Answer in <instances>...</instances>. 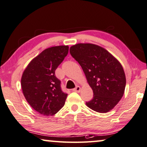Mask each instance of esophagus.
<instances>
[{"label": "esophagus", "mask_w": 147, "mask_h": 147, "mask_svg": "<svg viewBox=\"0 0 147 147\" xmlns=\"http://www.w3.org/2000/svg\"><path fill=\"white\" fill-rule=\"evenodd\" d=\"M80 87L79 86H76L75 88L73 89V91L74 92H79L80 91Z\"/></svg>", "instance_id": "34e87169"}]
</instances>
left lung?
Masks as SVG:
<instances>
[{"label": "left lung", "instance_id": "1", "mask_svg": "<svg viewBox=\"0 0 147 147\" xmlns=\"http://www.w3.org/2000/svg\"><path fill=\"white\" fill-rule=\"evenodd\" d=\"M70 53L82 67L93 90V98L86 106L99 113L113 109L123 96L126 85L119 61L104 47L92 43L74 45Z\"/></svg>", "mask_w": 147, "mask_h": 147}]
</instances>
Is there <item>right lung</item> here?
<instances>
[{
    "label": "right lung",
    "instance_id": "right-lung-1",
    "mask_svg": "<svg viewBox=\"0 0 147 147\" xmlns=\"http://www.w3.org/2000/svg\"><path fill=\"white\" fill-rule=\"evenodd\" d=\"M69 52L68 45L45 49L26 67L21 78V87L26 101L43 115L51 116L64 106L67 94L61 90L55 70Z\"/></svg>",
    "mask_w": 147,
    "mask_h": 147
}]
</instances>
